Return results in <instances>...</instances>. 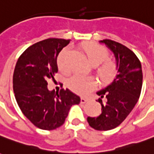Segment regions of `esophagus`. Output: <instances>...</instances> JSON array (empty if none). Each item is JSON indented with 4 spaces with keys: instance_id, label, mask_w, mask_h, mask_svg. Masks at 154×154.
<instances>
[{
    "instance_id": "34e87169",
    "label": "esophagus",
    "mask_w": 154,
    "mask_h": 154,
    "mask_svg": "<svg viewBox=\"0 0 154 154\" xmlns=\"http://www.w3.org/2000/svg\"><path fill=\"white\" fill-rule=\"evenodd\" d=\"M89 100V99L88 98H85V97H82L81 98V103H86V102H87Z\"/></svg>"
}]
</instances>
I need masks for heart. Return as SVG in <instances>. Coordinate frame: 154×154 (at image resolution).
<instances>
[{
	"mask_svg": "<svg viewBox=\"0 0 154 154\" xmlns=\"http://www.w3.org/2000/svg\"><path fill=\"white\" fill-rule=\"evenodd\" d=\"M80 49L91 65L96 66L97 77L104 86H109L118 78L119 66L116 61L109 58L110 54L106 48L93 42H86L80 45ZM68 51L63 49L57 57L58 70L62 73L68 74L70 68L67 63ZM97 86L93 77L76 75L67 82V87L74 93L86 95Z\"/></svg>",
	"mask_w": 154,
	"mask_h": 154,
	"instance_id": "1",
	"label": "heart"
}]
</instances>
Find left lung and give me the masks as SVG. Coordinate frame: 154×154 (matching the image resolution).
<instances>
[{
  "instance_id": "1",
  "label": "left lung",
  "mask_w": 154,
  "mask_h": 154,
  "mask_svg": "<svg viewBox=\"0 0 154 154\" xmlns=\"http://www.w3.org/2000/svg\"><path fill=\"white\" fill-rule=\"evenodd\" d=\"M100 42L115 54L119 75L116 82L97 92L100 97L98 101L101 105V114L97 117H87V122L96 130H110L126 119L139 100L143 84L142 67L135 54L125 45L110 39ZM103 98L106 103L102 102Z\"/></svg>"
}]
</instances>
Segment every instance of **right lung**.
Instances as JSON below:
<instances>
[{
  "mask_svg": "<svg viewBox=\"0 0 154 154\" xmlns=\"http://www.w3.org/2000/svg\"><path fill=\"white\" fill-rule=\"evenodd\" d=\"M69 39L47 38L26 48L20 56L13 74L15 100L24 116L41 129L63 125L71 106L80 97L68 89L48 91V79L57 72V57Z\"/></svg>",
  "mask_w": 154,
  "mask_h": 154,
  "instance_id": "add662e5",
  "label": "right lung"
}]
</instances>
